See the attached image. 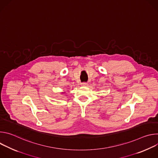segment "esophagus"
<instances>
[{"label":"esophagus","instance_id":"esophagus-1","mask_svg":"<svg viewBox=\"0 0 158 158\" xmlns=\"http://www.w3.org/2000/svg\"><path fill=\"white\" fill-rule=\"evenodd\" d=\"M81 85L82 86H87L88 85V84H87V82H82V84H81Z\"/></svg>","mask_w":158,"mask_h":158}]
</instances>
